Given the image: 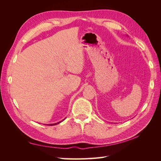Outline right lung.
Listing matches in <instances>:
<instances>
[{
  "label": "right lung",
  "mask_w": 161,
  "mask_h": 161,
  "mask_svg": "<svg viewBox=\"0 0 161 161\" xmlns=\"http://www.w3.org/2000/svg\"><path fill=\"white\" fill-rule=\"evenodd\" d=\"M63 120H64V119H63ZM63 120H62V121H59V122H57V123H54V124H47V125H57V124H58L61 123L62 121H63Z\"/></svg>",
  "instance_id": "right-lung-1"
}]
</instances>
